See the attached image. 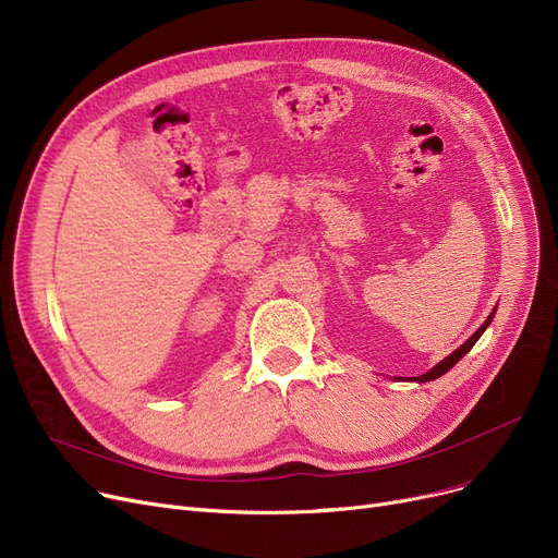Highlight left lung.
I'll use <instances>...</instances> for the list:
<instances>
[{
    "instance_id": "left-lung-1",
    "label": "left lung",
    "mask_w": 558,
    "mask_h": 558,
    "mask_svg": "<svg viewBox=\"0 0 558 558\" xmlns=\"http://www.w3.org/2000/svg\"><path fill=\"white\" fill-rule=\"evenodd\" d=\"M493 316H495V312H490V316H488V318L484 320V326H482V328H480V330H477V332H475V335H473L471 339H468V341H465V343H463L461 348H457L452 355H448V357H446L444 362H438V364H436V366H434V368H432L429 373H425V375L416 377V379H418V383H429V379H436V377H441L444 373H448V371H450V368H452V366H454V364H457V362H459V360H461V357H463V355L468 353V350H471V348L475 345V341H477V339L482 337V332L486 330V326L490 324V320H493Z\"/></svg>"
}]
</instances>
